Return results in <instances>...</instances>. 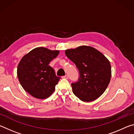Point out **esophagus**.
I'll return each instance as SVG.
<instances>
[{
	"label": "esophagus",
	"instance_id": "34e87169",
	"mask_svg": "<svg viewBox=\"0 0 134 134\" xmlns=\"http://www.w3.org/2000/svg\"><path fill=\"white\" fill-rule=\"evenodd\" d=\"M62 77L63 78V79H67L68 78H69V76H68L67 75H65V76H63Z\"/></svg>",
	"mask_w": 134,
	"mask_h": 134
}]
</instances>
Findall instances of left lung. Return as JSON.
<instances>
[{
    "label": "left lung",
    "instance_id": "1",
    "mask_svg": "<svg viewBox=\"0 0 134 134\" xmlns=\"http://www.w3.org/2000/svg\"><path fill=\"white\" fill-rule=\"evenodd\" d=\"M66 56L76 64L79 80L71 84L72 92L83 102L93 101L102 94L111 78V66L108 58L92 47L66 49Z\"/></svg>",
    "mask_w": 134,
    "mask_h": 134
}]
</instances>
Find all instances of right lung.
Returning <instances> with one entry per match:
<instances>
[{
	"label": "right lung",
	"instance_id": "1",
	"mask_svg": "<svg viewBox=\"0 0 134 134\" xmlns=\"http://www.w3.org/2000/svg\"><path fill=\"white\" fill-rule=\"evenodd\" d=\"M59 51L38 47L25 55L18 65V78L22 87L37 99H46L53 94L60 77L48 65Z\"/></svg>",
	"mask_w": 134,
	"mask_h": 134
}]
</instances>
